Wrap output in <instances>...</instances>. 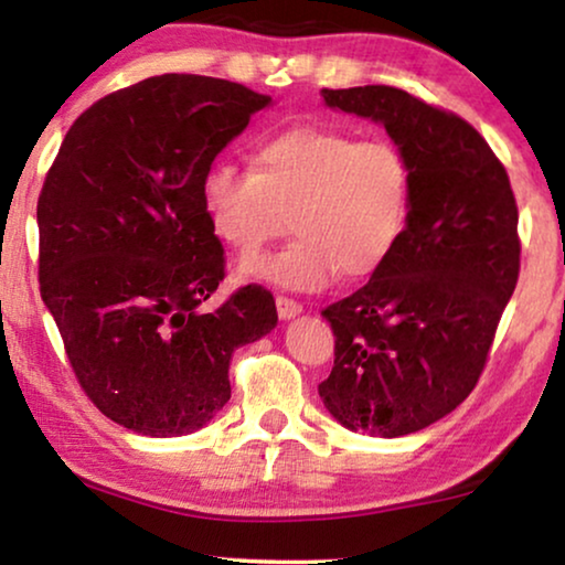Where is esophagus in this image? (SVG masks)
<instances>
[{
	"instance_id": "obj_1",
	"label": "esophagus",
	"mask_w": 565,
	"mask_h": 565,
	"mask_svg": "<svg viewBox=\"0 0 565 565\" xmlns=\"http://www.w3.org/2000/svg\"><path fill=\"white\" fill-rule=\"evenodd\" d=\"M276 312H279L281 320H294V317L301 315V305L289 297H276Z\"/></svg>"
}]
</instances>
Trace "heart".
I'll return each instance as SVG.
<instances>
[{"label":"heart","mask_w":565,"mask_h":565,"mask_svg":"<svg viewBox=\"0 0 565 565\" xmlns=\"http://www.w3.org/2000/svg\"><path fill=\"white\" fill-rule=\"evenodd\" d=\"M415 173L386 138H363L330 125H294L260 140L253 169L217 161L204 171L200 200L212 233L241 256L281 235L289 248L241 264L243 279L294 291L324 289L376 274L407 230Z\"/></svg>","instance_id":"b5f03b06"}]
</instances>
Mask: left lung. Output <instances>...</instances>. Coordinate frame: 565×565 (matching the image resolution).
<instances>
[{"label":"left lung","instance_id":"obj_1","mask_svg":"<svg viewBox=\"0 0 565 565\" xmlns=\"http://www.w3.org/2000/svg\"><path fill=\"white\" fill-rule=\"evenodd\" d=\"M369 117L415 173L407 230L351 297L322 309L335 335L324 407L353 433L399 438L473 392L520 276L518 202L504 166L463 117L394 89H322Z\"/></svg>","mask_w":565,"mask_h":565}]
</instances>
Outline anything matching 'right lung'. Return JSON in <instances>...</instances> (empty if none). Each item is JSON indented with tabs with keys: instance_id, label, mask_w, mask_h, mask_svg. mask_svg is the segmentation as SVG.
I'll list each match as a JSON object with an SVG mask.
<instances>
[{
	"instance_id": "obj_1",
	"label": "right lung",
	"mask_w": 565,
	"mask_h": 565,
	"mask_svg": "<svg viewBox=\"0 0 565 565\" xmlns=\"http://www.w3.org/2000/svg\"><path fill=\"white\" fill-rule=\"evenodd\" d=\"M266 105L225 78L150 76L82 113L47 171L41 297L84 394L127 430H200L230 399L235 348L279 322L256 284L196 309L225 279L202 177Z\"/></svg>"
}]
</instances>
